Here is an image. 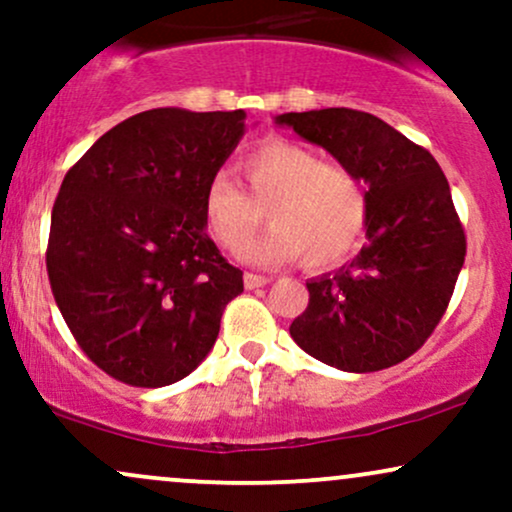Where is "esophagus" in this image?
<instances>
[{
    "label": "esophagus",
    "instance_id": "34e87169",
    "mask_svg": "<svg viewBox=\"0 0 512 512\" xmlns=\"http://www.w3.org/2000/svg\"><path fill=\"white\" fill-rule=\"evenodd\" d=\"M243 281H245V289H248V291H252V289H262V286H267L269 284V281H272V279H269V276H262V274H245L243 276Z\"/></svg>",
    "mask_w": 512,
    "mask_h": 512
}]
</instances>
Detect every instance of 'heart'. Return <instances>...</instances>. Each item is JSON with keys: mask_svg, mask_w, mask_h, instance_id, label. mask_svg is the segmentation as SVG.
Segmentation results:
<instances>
[{"mask_svg": "<svg viewBox=\"0 0 512 512\" xmlns=\"http://www.w3.org/2000/svg\"><path fill=\"white\" fill-rule=\"evenodd\" d=\"M248 195L228 175H214L204 190V221L221 248L238 252L270 211L273 231L243 251L257 267L301 260L330 269L351 257L366 228L368 202L361 180L339 163H325L301 144H262L240 163Z\"/></svg>", "mask_w": 512, "mask_h": 512, "instance_id": "obj_1", "label": "heart"}]
</instances>
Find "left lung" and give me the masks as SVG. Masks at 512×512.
<instances>
[{"mask_svg": "<svg viewBox=\"0 0 512 512\" xmlns=\"http://www.w3.org/2000/svg\"><path fill=\"white\" fill-rule=\"evenodd\" d=\"M274 122L368 185V245L337 272L305 281L310 303L291 322L293 342L346 373L395 366L436 330L464 264L448 180L426 149L370 113L322 108Z\"/></svg>", "mask_w": 512, "mask_h": 512, "instance_id": "1", "label": "left lung"}]
</instances>
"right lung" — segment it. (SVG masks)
<instances>
[{
  "label": "right lung",
  "instance_id": "1",
  "mask_svg": "<svg viewBox=\"0 0 512 512\" xmlns=\"http://www.w3.org/2000/svg\"><path fill=\"white\" fill-rule=\"evenodd\" d=\"M245 129V110H144L64 175L50 221L52 296L86 356L120 383L190 375L243 293V272L207 236L204 190Z\"/></svg>",
  "mask_w": 512,
  "mask_h": 512
}]
</instances>
